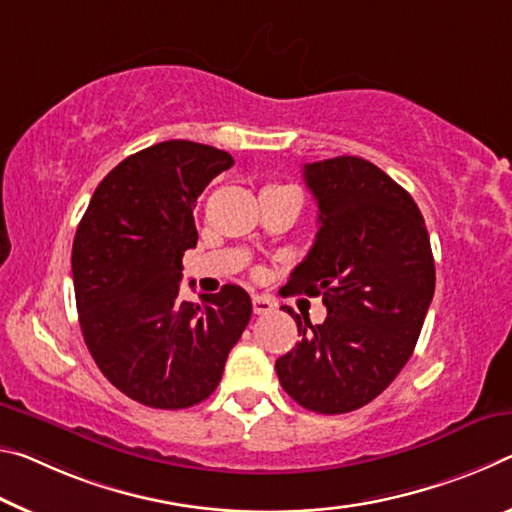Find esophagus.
Listing matches in <instances>:
<instances>
[{
    "label": "esophagus",
    "mask_w": 512,
    "mask_h": 512,
    "mask_svg": "<svg viewBox=\"0 0 512 512\" xmlns=\"http://www.w3.org/2000/svg\"><path fill=\"white\" fill-rule=\"evenodd\" d=\"M275 310V303H273V298H269V296H253V312L255 314H269V312H273Z\"/></svg>",
    "instance_id": "1"
}]
</instances>
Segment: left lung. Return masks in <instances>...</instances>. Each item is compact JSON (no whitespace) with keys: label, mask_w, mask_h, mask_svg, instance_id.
I'll use <instances>...</instances> for the list:
<instances>
[{"label":"left lung","mask_w":512,"mask_h":512,"mask_svg":"<svg viewBox=\"0 0 512 512\" xmlns=\"http://www.w3.org/2000/svg\"><path fill=\"white\" fill-rule=\"evenodd\" d=\"M319 232L287 287L323 296L319 326L296 319L300 342L275 360L303 408L344 415L371 403L410 360L435 291L431 239L417 202L371 161L305 164Z\"/></svg>","instance_id":"obj_1"}]
</instances>
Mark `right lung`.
<instances>
[{
	"label": "right lung",
	"instance_id": "1",
	"mask_svg": "<svg viewBox=\"0 0 512 512\" xmlns=\"http://www.w3.org/2000/svg\"><path fill=\"white\" fill-rule=\"evenodd\" d=\"M232 164L212 145H150L104 177L77 227L81 335L109 383L148 408L205 401L253 314L237 285L202 294L200 303L180 298L182 257L198 243L193 207Z\"/></svg>",
	"mask_w": 512,
	"mask_h": 512
}]
</instances>
